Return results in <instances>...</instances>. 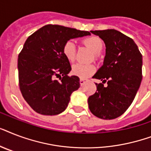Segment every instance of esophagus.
Instances as JSON below:
<instances>
[{"instance_id": "34e87169", "label": "esophagus", "mask_w": 151, "mask_h": 151, "mask_svg": "<svg viewBox=\"0 0 151 151\" xmlns=\"http://www.w3.org/2000/svg\"><path fill=\"white\" fill-rule=\"evenodd\" d=\"M85 83V79H83V78H80V85L82 86Z\"/></svg>"}]
</instances>
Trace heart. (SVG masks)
Returning a JSON list of instances; mask_svg holds the SVG:
<instances>
[{
  "mask_svg": "<svg viewBox=\"0 0 151 151\" xmlns=\"http://www.w3.org/2000/svg\"><path fill=\"white\" fill-rule=\"evenodd\" d=\"M82 43L94 52L95 58H96L97 55L102 51L103 47V43L102 40L96 36H90L85 37L82 40ZM63 54L69 62H73L75 59L76 55V46L72 40H69L63 45ZM72 73L78 76L81 78H87L92 75L96 71V68L92 64L75 63L72 66Z\"/></svg>",
  "mask_w": 151,
  "mask_h": 151,
  "instance_id": "1",
  "label": "heart"
}]
</instances>
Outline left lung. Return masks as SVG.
Wrapping results in <instances>:
<instances>
[{
	"mask_svg": "<svg viewBox=\"0 0 151 151\" xmlns=\"http://www.w3.org/2000/svg\"><path fill=\"white\" fill-rule=\"evenodd\" d=\"M106 45L103 66L92 78L108 82L96 84V92L88 97L92 114L101 119H114L130 106L142 81V54L129 37L116 29L92 30Z\"/></svg>",
	"mask_w": 151,
	"mask_h": 151,
	"instance_id": "obj_1",
	"label": "left lung"
}]
</instances>
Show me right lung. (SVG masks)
<instances>
[{
    "mask_svg": "<svg viewBox=\"0 0 151 151\" xmlns=\"http://www.w3.org/2000/svg\"><path fill=\"white\" fill-rule=\"evenodd\" d=\"M90 34L48 24L28 37L18 57L19 85L34 111L56 115L67 107L70 95L79 88L80 81L77 76L67 75L71 66L63 54V47L70 39Z\"/></svg>",
    "mask_w": 151,
    "mask_h": 151,
    "instance_id": "right-lung-1",
    "label": "right lung"
}]
</instances>
